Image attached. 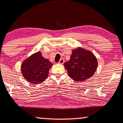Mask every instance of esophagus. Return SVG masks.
Wrapping results in <instances>:
<instances>
[{
	"instance_id": "34e87169",
	"label": "esophagus",
	"mask_w": 123,
	"mask_h": 123,
	"mask_svg": "<svg viewBox=\"0 0 123 123\" xmlns=\"http://www.w3.org/2000/svg\"><path fill=\"white\" fill-rule=\"evenodd\" d=\"M64 61H64V60L63 59V58H61V59L59 61V62H58V63L61 64V65H62V64H63Z\"/></svg>"
}]
</instances>
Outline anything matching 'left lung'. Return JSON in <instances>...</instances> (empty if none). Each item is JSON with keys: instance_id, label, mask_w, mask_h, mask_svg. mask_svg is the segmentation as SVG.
Here are the masks:
<instances>
[{"instance_id": "1", "label": "left lung", "mask_w": 123, "mask_h": 123, "mask_svg": "<svg viewBox=\"0 0 123 123\" xmlns=\"http://www.w3.org/2000/svg\"><path fill=\"white\" fill-rule=\"evenodd\" d=\"M64 66L69 77L79 82L92 77L96 71L97 61L92 52L78 48L72 51L70 60Z\"/></svg>"}]
</instances>
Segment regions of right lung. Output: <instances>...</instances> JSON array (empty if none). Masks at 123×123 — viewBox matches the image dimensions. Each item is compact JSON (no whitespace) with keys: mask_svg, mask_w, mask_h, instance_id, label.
Here are the masks:
<instances>
[{"mask_svg":"<svg viewBox=\"0 0 123 123\" xmlns=\"http://www.w3.org/2000/svg\"><path fill=\"white\" fill-rule=\"evenodd\" d=\"M52 66L49 60L43 57L40 52H38L23 62L21 72L27 81L33 84H40L47 78Z\"/></svg>","mask_w":123,"mask_h":123,"instance_id":"1","label":"right lung"}]
</instances>
